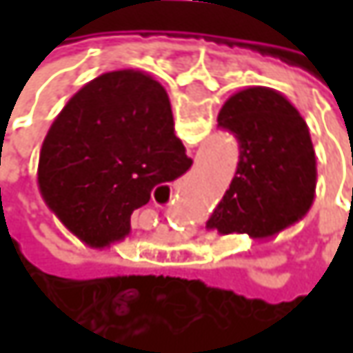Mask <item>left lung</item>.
Segmentation results:
<instances>
[{
	"mask_svg": "<svg viewBox=\"0 0 353 353\" xmlns=\"http://www.w3.org/2000/svg\"><path fill=\"white\" fill-rule=\"evenodd\" d=\"M218 125L236 135L239 161L206 228L267 237L299 222L316 188L314 147L299 110L277 90L251 86L225 100Z\"/></svg>",
	"mask_w": 353,
	"mask_h": 353,
	"instance_id": "left-lung-1",
	"label": "left lung"
}]
</instances>
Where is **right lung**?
Instances as JSON below:
<instances>
[{"instance_id":"add662e5","label":"right lung","mask_w":353,"mask_h":353,"mask_svg":"<svg viewBox=\"0 0 353 353\" xmlns=\"http://www.w3.org/2000/svg\"><path fill=\"white\" fill-rule=\"evenodd\" d=\"M190 165L174 135L167 90L141 70H114L82 86L52 121L39 183L112 241L128 236L131 214L157 184Z\"/></svg>"}]
</instances>
